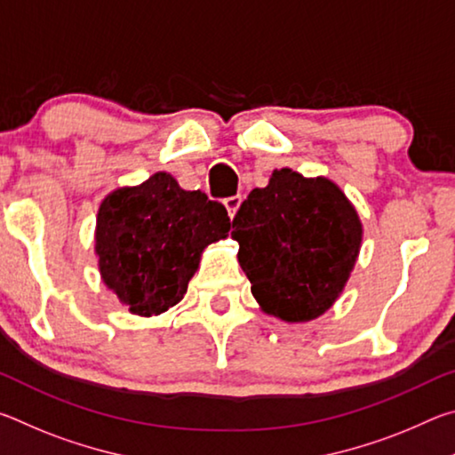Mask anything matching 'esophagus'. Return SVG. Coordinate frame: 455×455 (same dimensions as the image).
Wrapping results in <instances>:
<instances>
[{
    "mask_svg": "<svg viewBox=\"0 0 455 455\" xmlns=\"http://www.w3.org/2000/svg\"><path fill=\"white\" fill-rule=\"evenodd\" d=\"M241 203H243V196H241V195L225 198V206H227V212H228L230 219H235V214H236V211H238V206H241Z\"/></svg>",
    "mask_w": 455,
    "mask_h": 455,
    "instance_id": "1",
    "label": "esophagus"
}]
</instances>
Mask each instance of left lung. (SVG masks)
<instances>
[{"label":"left lung","mask_w":455,"mask_h":455,"mask_svg":"<svg viewBox=\"0 0 455 455\" xmlns=\"http://www.w3.org/2000/svg\"><path fill=\"white\" fill-rule=\"evenodd\" d=\"M238 265L260 311L284 323L321 317L341 295L363 241L345 192L325 176L273 171L233 219Z\"/></svg>","instance_id":"1"}]
</instances>
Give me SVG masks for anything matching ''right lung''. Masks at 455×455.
<instances>
[{"mask_svg": "<svg viewBox=\"0 0 455 455\" xmlns=\"http://www.w3.org/2000/svg\"><path fill=\"white\" fill-rule=\"evenodd\" d=\"M227 209L200 190L156 172L106 195L96 217L100 276L138 317L180 303L206 246L227 238Z\"/></svg>", "mask_w": 455, "mask_h": 455, "instance_id": "add662e5", "label": "right lung"}]
</instances>
